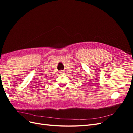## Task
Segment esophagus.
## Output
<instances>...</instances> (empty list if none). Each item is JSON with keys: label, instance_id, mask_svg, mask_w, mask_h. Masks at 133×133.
Here are the masks:
<instances>
[{"label": "esophagus", "instance_id": "obj_1", "mask_svg": "<svg viewBox=\"0 0 133 133\" xmlns=\"http://www.w3.org/2000/svg\"><path fill=\"white\" fill-rule=\"evenodd\" d=\"M59 73H60V74H63V73H64V71H59Z\"/></svg>", "mask_w": 133, "mask_h": 133}]
</instances>
